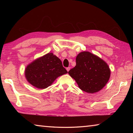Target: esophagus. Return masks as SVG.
<instances>
[{
    "label": "esophagus",
    "instance_id": "34e87169",
    "mask_svg": "<svg viewBox=\"0 0 133 133\" xmlns=\"http://www.w3.org/2000/svg\"><path fill=\"white\" fill-rule=\"evenodd\" d=\"M70 67H67V68H66V70H67V71H69V70H70Z\"/></svg>",
    "mask_w": 133,
    "mask_h": 133
}]
</instances>
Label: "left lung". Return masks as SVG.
Segmentation results:
<instances>
[{
	"label": "left lung",
	"instance_id": "left-lung-1",
	"mask_svg": "<svg viewBox=\"0 0 133 133\" xmlns=\"http://www.w3.org/2000/svg\"><path fill=\"white\" fill-rule=\"evenodd\" d=\"M76 62V66L70 70L69 74L83 91L97 93L109 82L111 75L110 67L98 56L89 51H82L78 54Z\"/></svg>",
	"mask_w": 133,
	"mask_h": 133
}]
</instances>
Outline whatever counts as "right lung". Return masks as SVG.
I'll use <instances>...</instances> for the list:
<instances>
[{"label": "right lung", "mask_w": 133, "mask_h": 133, "mask_svg": "<svg viewBox=\"0 0 133 133\" xmlns=\"http://www.w3.org/2000/svg\"><path fill=\"white\" fill-rule=\"evenodd\" d=\"M67 73L62 61L53 53H48L29 63L24 70V76L33 86L46 89L56 78Z\"/></svg>", "instance_id": "right-lung-1"}]
</instances>
